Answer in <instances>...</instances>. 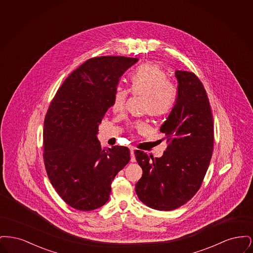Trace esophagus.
Wrapping results in <instances>:
<instances>
[{
    "label": "esophagus",
    "instance_id": "esophagus-1",
    "mask_svg": "<svg viewBox=\"0 0 253 253\" xmlns=\"http://www.w3.org/2000/svg\"><path fill=\"white\" fill-rule=\"evenodd\" d=\"M135 157H134V153H133V149L131 148V162H135Z\"/></svg>",
    "mask_w": 253,
    "mask_h": 253
}]
</instances>
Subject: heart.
<instances>
[{"label": "heart", "mask_w": 253, "mask_h": 253, "mask_svg": "<svg viewBox=\"0 0 253 253\" xmlns=\"http://www.w3.org/2000/svg\"><path fill=\"white\" fill-rule=\"evenodd\" d=\"M130 91L134 96H143L142 111L149 116L159 118L168 115L177 98V87L168 79V73L158 63L147 62L138 66L130 78ZM129 90L121 85L115 88L111 108L115 113H121L126 104ZM132 129L145 132L147 126L142 121H136Z\"/></svg>", "instance_id": "1"}]
</instances>
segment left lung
Wrapping results in <instances>:
<instances>
[{"label":"left lung","instance_id":"1","mask_svg":"<svg viewBox=\"0 0 253 253\" xmlns=\"http://www.w3.org/2000/svg\"><path fill=\"white\" fill-rule=\"evenodd\" d=\"M176 102L163 123L168 146L161 157L134 152L142 177L135 193L146 206L171 211L186 204L200 189L213 151V121L204 86L193 72L177 70Z\"/></svg>","mask_w":253,"mask_h":253}]
</instances>
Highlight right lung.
<instances>
[{"instance_id": "1", "label": "right lung", "mask_w": 253, "mask_h": 253, "mask_svg": "<svg viewBox=\"0 0 253 253\" xmlns=\"http://www.w3.org/2000/svg\"><path fill=\"white\" fill-rule=\"evenodd\" d=\"M138 59L102 56L86 60L58 89L43 123V161L60 198L89 211L109 200L111 184L130 161L124 146L101 149L98 125L124 72Z\"/></svg>"}]
</instances>
